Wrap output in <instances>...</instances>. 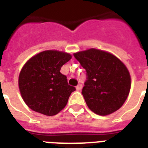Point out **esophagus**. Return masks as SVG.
<instances>
[{
  "label": "esophagus",
  "instance_id": "1",
  "mask_svg": "<svg viewBox=\"0 0 148 148\" xmlns=\"http://www.w3.org/2000/svg\"><path fill=\"white\" fill-rule=\"evenodd\" d=\"M76 89L77 90H81V89H82V84H79L78 85H77L76 87Z\"/></svg>",
  "mask_w": 148,
  "mask_h": 148
}]
</instances>
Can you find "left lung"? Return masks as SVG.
Returning a JSON list of instances; mask_svg holds the SVG:
<instances>
[{"instance_id": "1", "label": "left lung", "mask_w": 148, "mask_h": 148, "mask_svg": "<svg viewBox=\"0 0 148 148\" xmlns=\"http://www.w3.org/2000/svg\"><path fill=\"white\" fill-rule=\"evenodd\" d=\"M74 56L87 72L81 94L89 109L102 116L118 110L131 89V76L126 66L114 55L95 48Z\"/></svg>"}]
</instances>
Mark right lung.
I'll return each instance as SVG.
<instances>
[{
  "label": "right lung",
  "mask_w": 148,
  "mask_h": 148,
  "mask_svg": "<svg viewBox=\"0 0 148 148\" xmlns=\"http://www.w3.org/2000/svg\"><path fill=\"white\" fill-rule=\"evenodd\" d=\"M71 59V55L65 52L45 51L27 61L18 84L22 98L31 110L53 116L64 108L71 94L76 90L60 71Z\"/></svg>",
  "instance_id": "1"
}]
</instances>
